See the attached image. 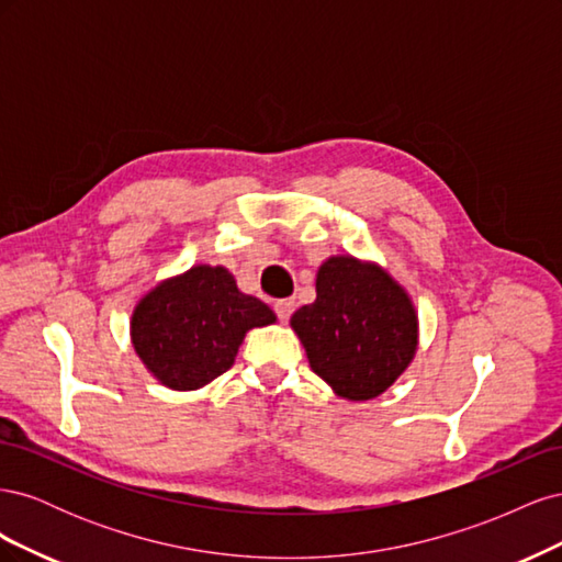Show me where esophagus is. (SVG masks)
<instances>
[{"instance_id": "34e87169", "label": "esophagus", "mask_w": 562, "mask_h": 562, "mask_svg": "<svg viewBox=\"0 0 562 562\" xmlns=\"http://www.w3.org/2000/svg\"><path fill=\"white\" fill-rule=\"evenodd\" d=\"M293 310H295V300H293V297H285V300H277V302H274V312H277V316H279L281 321L291 318Z\"/></svg>"}]
</instances>
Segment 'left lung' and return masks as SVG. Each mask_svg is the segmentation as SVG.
Returning <instances> with one entry per match:
<instances>
[{
    "instance_id": "obj_1",
    "label": "left lung",
    "mask_w": 562,
    "mask_h": 562,
    "mask_svg": "<svg viewBox=\"0 0 562 562\" xmlns=\"http://www.w3.org/2000/svg\"><path fill=\"white\" fill-rule=\"evenodd\" d=\"M316 375L345 401H372L413 363L419 318L411 293L378 262L330 255L316 300L291 316Z\"/></svg>"
}]
</instances>
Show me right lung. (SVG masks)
Instances as JSON below:
<instances>
[{"label": "right lung", "mask_w": 562, "mask_h": 562, "mask_svg": "<svg viewBox=\"0 0 562 562\" xmlns=\"http://www.w3.org/2000/svg\"><path fill=\"white\" fill-rule=\"evenodd\" d=\"M271 323L277 314L241 293L227 267L194 265L135 302L131 345L157 382L194 391L234 366L248 330Z\"/></svg>", "instance_id": "right-lung-1"}]
</instances>
